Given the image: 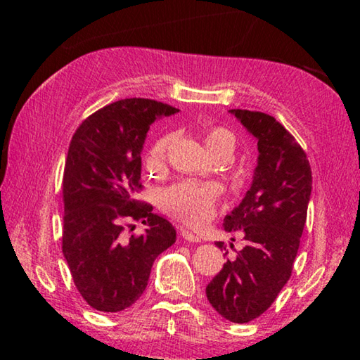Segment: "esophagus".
Returning <instances> with one entry per match:
<instances>
[{"label":"esophagus","instance_id":"34e87169","mask_svg":"<svg viewBox=\"0 0 360 360\" xmlns=\"http://www.w3.org/2000/svg\"><path fill=\"white\" fill-rule=\"evenodd\" d=\"M181 235H182V238L187 240V241H191V243H200V241H202V238H200L198 235L192 233V231H188L187 229H181Z\"/></svg>","mask_w":360,"mask_h":360}]
</instances>
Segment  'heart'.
Here are the masks:
<instances>
[{
    "instance_id": "1",
    "label": "heart",
    "mask_w": 360,
    "mask_h": 360,
    "mask_svg": "<svg viewBox=\"0 0 360 360\" xmlns=\"http://www.w3.org/2000/svg\"><path fill=\"white\" fill-rule=\"evenodd\" d=\"M172 143V136H163L152 146L149 152L148 163L150 167H158L165 157L168 146ZM205 143L210 152L221 148H231L235 146L233 133L224 127H212L205 135ZM219 187L214 184H198V182H179L173 187L167 188L162 193L160 205L169 214L181 219L188 224H198L212 216L214 203L219 197Z\"/></svg>"
}]
</instances>
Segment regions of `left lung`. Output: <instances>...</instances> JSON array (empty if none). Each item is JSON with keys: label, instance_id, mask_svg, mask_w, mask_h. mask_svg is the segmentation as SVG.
Masks as SVG:
<instances>
[{"label": "left lung", "instance_id": "8db88e82", "mask_svg": "<svg viewBox=\"0 0 360 360\" xmlns=\"http://www.w3.org/2000/svg\"><path fill=\"white\" fill-rule=\"evenodd\" d=\"M229 112L257 139L259 157L245 198L224 219V230L241 233L245 246L206 285V297L222 318L245 324L265 313L289 281L313 178L307 154L275 117L248 109ZM216 246L225 251L222 241Z\"/></svg>", "mask_w": 360, "mask_h": 360}]
</instances>
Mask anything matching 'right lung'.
<instances>
[{
    "mask_svg": "<svg viewBox=\"0 0 360 360\" xmlns=\"http://www.w3.org/2000/svg\"><path fill=\"white\" fill-rule=\"evenodd\" d=\"M179 109L148 98L111 103L76 130L63 173V255L72 281L90 307L117 313L146 289L154 260L176 241V230L141 191V150L150 124ZM148 227L127 239L123 221Z\"/></svg>",
    "mask_w": 360,
    "mask_h": 360,
    "instance_id": "add662e5",
    "label": "right lung"
}]
</instances>
